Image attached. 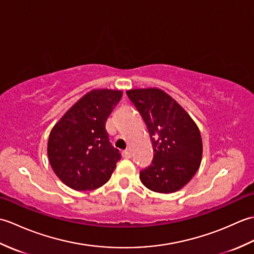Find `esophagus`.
I'll return each mask as SVG.
<instances>
[{"mask_svg": "<svg viewBox=\"0 0 254 254\" xmlns=\"http://www.w3.org/2000/svg\"><path fill=\"white\" fill-rule=\"evenodd\" d=\"M122 157H123V158H131L132 155H131L130 150H128V149L123 150V152H122Z\"/></svg>", "mask_w": 254, "mask_h": 254, "instance_id": "1", "label": "esophagus"}]
</instances>
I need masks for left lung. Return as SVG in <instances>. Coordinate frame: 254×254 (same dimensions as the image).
<instances>
[{
    "label": "left lung",
    "mask_w": 254,
    "mask_h": 254,
    "mask_svg": "<svg viewBox=\"0 0 254 254\" xmlns=\"http://www.w3.org/2000/svg\"><path fill=\"white\" fill-rule=\"evenodd\" d=\"M127 95L146 124L154 148L152 164L139 172L141 181L155 192L180 190L201 164L203 145L197 126L158 88L131 89Z\"/></svg>",
    "instance_id": "8db88e82"
}]
</instances>
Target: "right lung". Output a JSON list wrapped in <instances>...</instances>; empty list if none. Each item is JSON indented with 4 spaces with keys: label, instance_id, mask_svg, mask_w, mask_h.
Segmentation results:
<instances>
[{
    "label": "right lung",
    "instance_id": "obj_1",
    "mask_svg": "<svg viewBox=\"0 0 254 254\" xmlns=\"http://www.w3.org/2000/svg\"><path fill=\"white\" fill-rule=\"evenodd\" d=\"M122 91L94 89L80 98L50 132L48 157L63 183L77 191L104 186L121 159L109 141L108 117Z\"/></svg>",
    "mask_w": 254,
    "mask_h": 254
}]
</instances>
